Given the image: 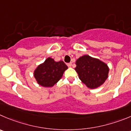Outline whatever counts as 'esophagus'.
I'll list each match as a JSON object with an SVG mask.
<instances>
[{"mask_svg": "<svg viewBox=\"0 0 131 131\" xmlns=\"http://www.w3.org/2000/svg\"><path fill=\"white\" fill-rule=\"evenodd\" d=\"M67 66H68V67H71L72 63H71V62H70V63H67Z\"/></svg>", "mask_w": 131, "mask_h": 131, "instance_id": "1", "label": "esophagus"}]
</instances>
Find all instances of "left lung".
Instances as JSON below:
<instances>
[{"label":"left lung","instance_id":"1","mask_svg":"<svg viewBox=\"0 0 131 131\" xmlns=\"http://www.w3.org/2000/svg\"><path fill=\"white\" fill-rule=\"evenodd\" d=\"M75 71L79 78L90 89H95L102 85L108 77L107 65L100 60L84 55L76 62Z\"/></svg>","mask_w":131,"mask_h":131}]
</instances>
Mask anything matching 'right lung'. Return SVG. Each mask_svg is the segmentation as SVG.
Returning a JSON list of instances; mask_svg holds the SVG:
<instances>
[{
	"label": "right lung",
	"mask_w": 131,
	"mask_h": 131,
	"mask_svg": "<svg viewBox=\"0 0 131 131\" xmlns=\"http://www.w3.org/2000/svg\"><path fill=\"white\" fill-rule=\"evenodd\" d=\"M67 69L68 66L63 61L55 62L53 58H48L37 67L34 76L39 85L46 88L53 87L62 78Z\"/></svg>",
	"instance_id": "right-lung-1"
}]
</instances>
